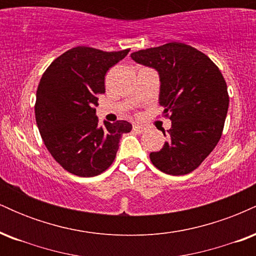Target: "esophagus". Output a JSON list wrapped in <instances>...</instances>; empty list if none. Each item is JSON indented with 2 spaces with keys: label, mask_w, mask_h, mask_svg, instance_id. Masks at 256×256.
I'll return each mask as SVG.
<instances>
[{
  "label": "esophagus",
  "mask_w": 256,
  "mask_h": 256,
  "mask_svg": "<svg viewBox=\"0 0 256 256\" xmlns=\"http://www.w3.org/2000/svg\"><path fill=\"white\" fill-rule=\"evenodd\" d=\"M134 131H136L137 134H143V132L146 131V128H143L142 125L134 124Z\"/></svg>",
  "instance_id": "34e87169"
}]
</instances>
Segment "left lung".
<instances>
[{"mask_svg": "<svg viewBox=\"0 0 256 256\" xmlns=\"http://www.w3.org/2000/svg\"><path fill=\"white\" fill-rule=\"evenodd\" d=\"M131 58L156 70L158 104L172 122L162 149L150 152L161 172L183 176L201 165L218 144L228 108L226 82L216 64L204 52L171 42L132 52Z\"/></svg>", "mask_w": 256, "mask_h": 256, "instance_id": "1", "label": "left lung"}]
</instances>
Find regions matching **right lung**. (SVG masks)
I'll return each instance as SVG.
<instances>
[{
  "label": "right lung",
  "mask_w": 256,
  "mask_h": 256,
  "mask_svg": "<svg viewBox=\"0 0 256 256\" xmlns=\"http://www.w3.org/2000/svg\"><path fill=\"white\" fill-rule=\"evenodd\" d=\"M128 52L76 46L55 58L40 78L34 104L38 130L52 156L72 174H101L113 164L122 134L132 130L125 120L100 126L95 108L106 91V73Z\"/></svg>",
  "instance_id": "right-lung-1"
}]
</instances>
